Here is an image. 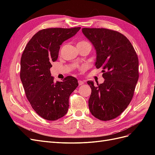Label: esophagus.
Here are the masks:
<instances>
[{
    "instance_id": "esophagus-1",
    "label": "esophagus",
    "mask_w": 155,
    "mask_h": 155,
    "mask_svg": "<svg viewBox=\"0 0 155 155\" xmlns=\"http://www.w3.org/2000/svg\"><path fill=\"white\" fill-rule=\"evenodd\" d=\"M78 84H79V85H82V84H84V82L82 81H78Z\"/></svg>"
}]
</instances>
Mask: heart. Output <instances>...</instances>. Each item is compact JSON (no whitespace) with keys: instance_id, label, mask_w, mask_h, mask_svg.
Listing matches in <instances>:
<instances>
[{"instance_id":"heart-1","label":"heart","mask_w":155,"mask_h":155,"mask_svg":"<svg viewBox=\"0 0 155 155\" xmlns=\"http://www.w3.org/2000/svg\"><path fill=\"white\" fill-rule=\"evenodd\" d=\"M84 42H87V41H82L78 42L77 45H79V44H81V43H84Z\"/></svg>"}]
</instances>
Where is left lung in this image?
<instances>
[{"label":"left lung","instance_id":"1","mask_svg":"<svg viewBox=\"0 0 155 155\" xmlns=\"http://www.w3.org/2000/svg\"><path fill=\"white\" fill-rule=\"evenodd\" d=\"M97 51L96 67L103 69V83L91 81L88 107L101 120L114 119L130 104L139 77V59L129 40L120 32L107 28L82 29Z\"/></svg>","mask_w":155,"mask_h":155}]
</instances>
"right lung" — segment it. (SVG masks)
Returning <instances> with one entry per match:
<instances>
[{
	"label": "right lung",
	"mask_w": 155,
	"mask_h": 155,
	"mask_svg": "<svg viewBox=\"0 0 155 155\" xmlns=\"http://www.w3.org/2000/svg\"><path fill=\"white\" fill-rule=\"evenodd\" d=\"M81 27L49 28L37 32L22 54L20 77L26 97L39 116L56 120L67 114L71 94L78 87L72 76L62 82L51 77V63L57 60L61 45L73 37Z\"/></svg>",
	"instance_id": "add662e5"
}]
</instances>
